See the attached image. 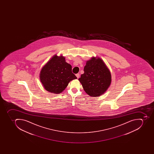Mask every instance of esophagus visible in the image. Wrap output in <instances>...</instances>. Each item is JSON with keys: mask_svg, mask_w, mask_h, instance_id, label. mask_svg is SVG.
<instances>
[{"mask_svg": "<svg viewBox=\"0 0 154 154\" xmlns=\"http://www.w3.org/2000/svg\"><path fill=\"white\" fill-rule=\"evenodd\" d=\"M76 75V76L77 77L78 79H79V76H80V75H79V74H76V75Z\"/></svg>", "mask_w": 154, "mask_h": 154, "instance_id": "esophagus-1", "label": "esophagus"}]
</instances>
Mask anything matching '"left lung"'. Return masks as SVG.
Returning a JSON list of instances; mask_svg holds the SVG:
<instances>
[{
    "label": "left lung",
    "mask_w": 154,
    "mask_h": 154,
    "mask_svg": "<svg viewBox=\"0 0 154 154\" xmlns=\"http://www.w3.org/2000/svg\"><path fill=\"white\" fill-rule=\"evenodd\" d=\"M84 71L79 80L87 94L97 97L106 92L111 83V75L101 59L93 57L87 61Z\"/></svg>",
    "instance_id": "8db88e82"
}]
</instances>
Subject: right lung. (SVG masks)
<instances>
[{"label":"right lung","mask_w":154,"mask_h":154,"mask_svg":"<svg viewBox=\"0 0 154 154\" xmlns=\"http://www.w3.org/2000/svg\"><path fill=\"white\" fill-rule=\"evenodd\" d=\"M39 77L45 90L54 94L61 93L70 81L77 79L72 72V66L67 63L65 58L57 55L43 67Z\"/></svg>","instance_id":"obj_1"}]
</instances>
